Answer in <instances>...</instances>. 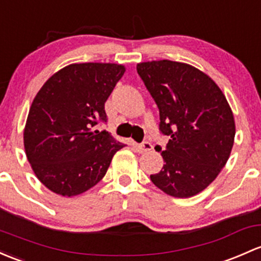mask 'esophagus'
I'll use <instances>...</instances> for the list:
<instances>
[{"label":"esophagus","mask_w":261,"mask_h":261,"mask_svg":"<svg viewBox=\"0 0 261 261\" xmlns=\"http://www.w3.org/2000/svg\"><path fill=\"white\" fill-rule=\"evenodd\" d=\"M138 151L140 152V153H144V152H147V151H150V150L152 149V145L150 144L149 141H144L142 142V144H140V145H138Z\"/></svg>","instance_id":"esophagus-1"}]
</instances>
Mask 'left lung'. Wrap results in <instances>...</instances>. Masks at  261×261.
I'll return each instance as SVG.
<instances>
[{
    "mask_svg": "<svg viewBox=\"0 0 261 261\" xmlns=\"http://www.w3.org/2000/svg\"><path fill=\"white\" fill-rule=\"evenodd\" d=\"M140 77L160 111V131L169 136L161 152L164 167L153 185L170 196L201 193L229 160L235 120L226 97L213 79L184 62H140Z\"/></svg>",
    "mask_w": 261,
    "mask_h": 261,
    "instance_id": "8db88e82",
    "label": "left lung"
}]
</instances>
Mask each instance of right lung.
<instances>
[{
  "mask_svg": "<svg viewBox=\"0 0 261 261\" xmlns=\"http://www.w3.org/2000/svg\"><path fill=\"white\" fill-rule=\"evenodd\" d=\"M125 71L119 64H71L35 96L23 130L24 152L52 193L71 197L94 188L125 146L106 130H96L106 121L105 102Z\"/></svg>",
  "mask_w": 261,
  "mask_h": 261,
  "instance_id": "add662e5",
  "label": "right lung"
}]
</instances>
